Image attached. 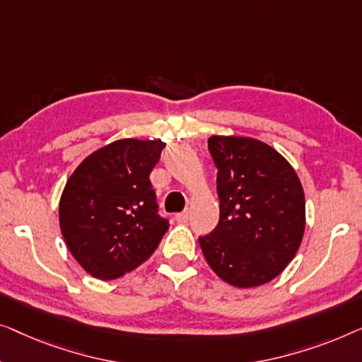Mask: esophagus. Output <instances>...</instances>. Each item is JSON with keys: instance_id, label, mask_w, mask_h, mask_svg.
Returning <instances> with one entry per match:
<instances>
[{"instance_id": "esophagus-1", "label": "esophagus", "mask_w": 362, "mask_h": 362, "mask_svg": "<svg viewBox=\"0 0 362 362\" xmlns=\"http://www.w3.org/2000/svg\"><path fill=\"white\" fill-rule=\"evenodd\" d=\"M188 218H190V211H182V213H177L175 215V220L179 223H187Z\"/></svg>"}]
</instances>
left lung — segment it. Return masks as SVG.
Wrapping results in <instances>:
<instances>
[{"instance_id":"left-lung-1","label":"left lung","mask_w":362,"mask_h":362,"mask_svg":"<svg viewBox=\"0 0 362 362\" xmlns=\"http://www.w3.org/2000/svg\"><path fill=\"white\" fill-rule=\"evenodd\" d=\"M208 149L218 167L220 221L198 238L203 256L233 287L271 282L302 244V182L281 152L254 137L211 136Z\"/></svg>"}]
</instances>
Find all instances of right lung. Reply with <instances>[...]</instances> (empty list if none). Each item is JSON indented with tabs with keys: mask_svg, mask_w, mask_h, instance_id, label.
Segmentation results:
<instances>
[{
	"mask_svg": "<svg viewBox=\"0 0 362 362\" xmlns=\"http://www.w3.org/2000/svg\"><path fill=\"white\" fill-rule=\"evenodd\" d=\"M164 147L160 139L110 142L69 177L59 203L60 231L90 276L115 281L134 271L169 230L149 180Z\"/></svg>",
	"mask_w": 362,
	"mask_h": 362,
	"instance_id": "add662e5",
	"label": "right lung"
}]
</instances>
